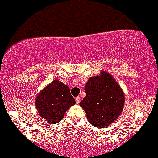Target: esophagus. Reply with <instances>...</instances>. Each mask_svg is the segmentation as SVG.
Here are the masks:
<instances>
[{
    "label": "esophagus",
    "mask_w": 158,
    "mask_h": 158,
    "mask_svg": "<svg viewBox=\"0 0 158 158\" xmlns=\"http://www.w3.org/2000/svg\"><path fill=\"white\" fill-rule=\"evenodd\" d=\"M76 103L79 104V102H80V97H79V96H78V97H76Z\"/></svg>",
    "instance_id": "1"
}]
</instances>
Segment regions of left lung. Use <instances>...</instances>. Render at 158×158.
Returning <instances> with one entry per match:
<instances>
[{
  "label": "left lung",
  "mask_w": 158,
  "mask_h": 158,
  "mask_svg": "<svg viewBox=\"0 0 158 158\" xmlns=\"http://www.w3.org/2000/svg\"><path fill=\"white\" fill-rule=\"evenodd\" d=\"M85 97L79 105L87 120L97 128L106 127L117 120L124 105V93L113 76L106 71L89 79Z\"/></svg>",
  "instance_id": "1"
}]
</instances>
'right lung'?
I'll use <instances>...</instances> for the list:
<instances>
[{
	"mask_svg": "<svg viewBox=\"0 0 158 158\" xmlns=\"http://www.w3.org/2000/svg\"><path fill=\"white\" fill-rule=\"evenodd\" d=\"M76 103L66 85L55 79L44 88L35 99L38 113L48 123L54 124L63 119L65 112Z\"/></svg>",
	"mask_w": 158,
	"mask_h": 158,
	"instance_id": "right-lung-1",
	"label": "right lung"
}]
</instances>
